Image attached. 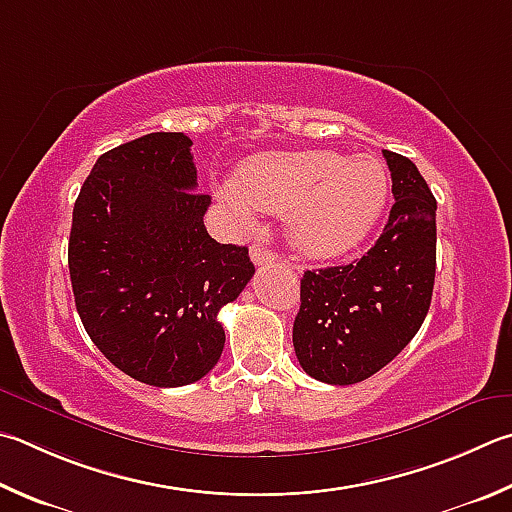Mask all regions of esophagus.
Returning a JSON list of instances; mask_svg holds the SVG:
<instances>
[{
    "mask_svg": "<svg viewBox=\"0 0 512 512\" xmlns=\"http://www.w3.org/2000/svg\"><path fill=\"white\" fill-rule=\"evenodd\" d=\"M250 257H253V262H255L257 266L275 262V253H273V250L262 246V244H253V246H250Z\"/></svg>",
    "mask_w": 512,
    "mask_h": 512,
    "instance_id": "esophagus-1",
    "label": "esophagus"
}]
</instances>
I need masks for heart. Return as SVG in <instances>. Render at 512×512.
I'll return each instance as SVG.
<instances>
[{
    "label": "heart",
    "mask_w": 512,
    "mask_h": 512,
    "mask_svg": "<svg viewBox=\"0 0 512 512\" xmlns=\"http://www.w3.org/2000/svg\"><path fill=\"white\" fill-rule=\"evenodd\" d=\"M217 197L244 224L255 210L286 215L291 246L309 259L351 253L369 237L389 199V176L374 156L331 150L262 152L239 165Z\"/></svg>",
    "instance_id": "b5f03b06"
}]
</instances>
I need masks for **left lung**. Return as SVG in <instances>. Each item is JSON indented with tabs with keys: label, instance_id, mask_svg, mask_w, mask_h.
<instances>
[{
	"label": "left lung",
	"instance_id": "left-lung-1",
	"mask_svg": "<svg viewBox=\"0 0 512 512\" xmlns=\"http://www.w3.org/2000/svg\"><path fill=\"white\" fill-rule=\"evenodd\" d=\"M394 206L356 264L306 271L293 347L302 369L329 385L360 383L392 362L421 329L436 273V199L418 167L383 150Z\"/></svg>",
	"mask_w": 512,
	"mask_h": 512
}]
</instances>
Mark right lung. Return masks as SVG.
I'll use <instances>...</instances> for the list:
<instances>
[{"label": "right lung", "instance_id": "add662e5", "mask_svg": "<svg viewBox=\"0 0 512 512\" xmlns=\"http://www.w3.org/2000/svg\"><path fill=\"white\" fill-rule=\"evenodd\" d=\"M192 141L154 132L100 156L73 206L69 275L85 331L111 365L154 387L217 365L221 306L255 275L246 246L203 226Z\"/></svg>", "mask_w": 512, "mask_h": 512}]
</instances>
